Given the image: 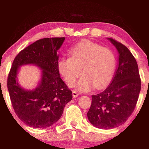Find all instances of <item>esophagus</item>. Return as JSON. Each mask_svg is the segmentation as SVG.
Returning <instances> with one entry per match:
<instances>
[{"label": "esophagus", "instance_id": "esophagus-1", "mask_svg": "<svg viewBox=\"0 0 149 149\" xmlns=\"http://www.w3.org/2000/svg\"><path fill=\"white\" fill-rule=\"evenodd\" d=\"M72 96H73V98H77V96H79V94L77 93L76 91H73L72 92Z\"/></svg>", "mask_w": 149, "mask_h": 149}]
</instances>
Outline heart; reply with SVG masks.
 <instances>
[{
    "instance_id": "obj_1",
    "label": "heart",
    "mask_w": 149,
    "mask_h": 149,
    "mask_svg": "<svg viewBox=\"0 0 149 149\" xmlns=\"http://www.w3.org/2000/svg\"><path fill=\"white\" fill-rule=\"evenodd\" d=\"M70 57L62 58L58 69L69 86L75 84L77 79L82 77L77 84V90L88 92L94 87L98 90L110 84L114 74L116 58L111 49L89 40H82L70 52Z\"/></svg>"
}]
</instances>
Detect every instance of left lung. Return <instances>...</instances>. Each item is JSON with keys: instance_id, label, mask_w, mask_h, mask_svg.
<instances>
[{"instance_id": "obj_1", "label": "left lung", "mask_w": 149, "mask_h": 149, "mask_svg": "<svg viewBox=\"0 0 149 149\" xmlns=\"http://www.w3.org/2000/svg\"><path fill=\"white\" fill-rule=\"evenodd\" d=\"M108 40L119 53L118 66L111 84L101 93L92 96L87 116L94 127L110 129L124 124L136 108L141 90L137 61L130 51L120 42Z\"/></svg>"}]
</instances>
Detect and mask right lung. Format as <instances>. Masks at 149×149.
Masks as SVG:
<instances>
[{
  "instance_id": "1",
  "label": "right lung",
  "mask_w": 149,
  "mask_h": 149,
  "mask_svg": "<svg viewBox=\"0 0 149 149\" xmlns=\"http://www.w3.org/2000/svg\"><path fill=\"white\" fill-rule=\"evenodd\" d=\"M65 38L37 40L21 51L13 61L7 77V88L15 113L33 128L51 127L62 115L65 105L72 99V92L61 79L57 51ZM33 64L42 70L38 86L33 91L21 88L17 81L19 66Z\"/></svg>"
}]
</instances>
